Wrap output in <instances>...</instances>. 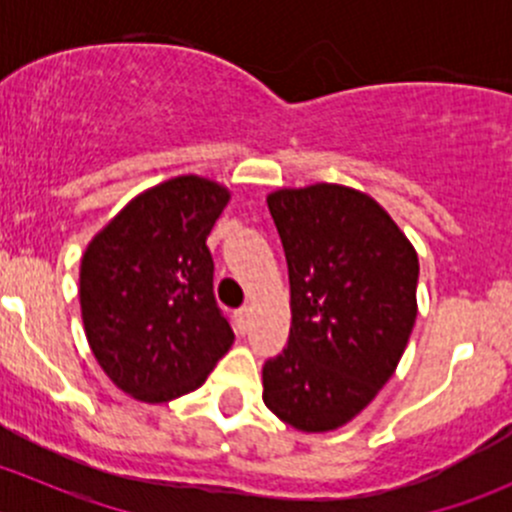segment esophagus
<instances>
[{
  "label": "esophagus",
  "mask_w": 512,
  "mask_h": 512,
  "mask_svg": "<svg viewBox=\"0 0 512 512\" xmlns=\"http://www.w3.org/2000/svg\"><path fill=\"white\" fill-rule=\"evenodd\" d=\"M235 322H237V332H240V334H247V332H250V324H252V309H250V307L237 309Z\"/></svg>",
  "instance_id": "1"
}]
</instances>
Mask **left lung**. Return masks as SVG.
<instances>
[{"label": "left lung", "mask_w": 512, "mask_h": 512, "mask_svg": "<svg viewBox=\"0 0 512 512\" xmlns=\"http://www.w3.org/2000/svg\"><path fill=\"white\" fill-rule=\"evenodd\" d=\"M289 270L287 349L262 401L302 433L347 426L394 376L414 329L418 255L369 193L339 183L267 195Z\"/></svg>", "instance_id": "obj_1"}]
</instances>
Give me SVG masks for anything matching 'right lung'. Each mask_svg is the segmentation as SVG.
<instances>
[{
    "instance_id": "right-lung-1",
    "label": "right lung",
    "mask_w": 512,
    "mask_h": 512,
    "mask_svg": "<svg viewBox=\"0 0 512 512\" xmlns=\"http://www.w3.org/2000/svg\"><path fill=\"white\" fill-rule=\"evenodd\" d=\"M232 193L185 173L128 200L81 257L84 332L103 374L143 404L205 384L235 342L213 294L208 240Z\"/></svg>"
}]
</instances>
